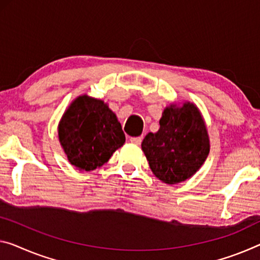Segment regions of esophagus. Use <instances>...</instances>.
<instances>
[{"label":"esophagus","mask_w":260,"mask_h":260,"mask_svg":"<svg viewBox=\"0 0 260 260\" xmlns=\"http://www.w3.org/2000/svg\"><path fill=\"white\" fill-rule=\"evenodd\" d=\"M130 142L135 144V145H139L142 143V137H131Z\"/></svg>","instance_id":"1"}]
</instances>
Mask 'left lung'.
<instances>
[{
    "label": "left lung",
    "mask_w": 260,
    "mask_h": 260,
    "mask_svg": "<svg viewBox=\"0 0 260 260\" xmlns=\"http://www.w3.org/2000/svg\"><path fill=\"white\" fill-rule=\"evenodd\" d=\"M160 127L147 134L142 149L159 180L174 185L195 174L209 153L205 121L193 103L171 106L162 113Z\"/></svg>",
    "instance_id": "left-lung-1"
}]
</instances>
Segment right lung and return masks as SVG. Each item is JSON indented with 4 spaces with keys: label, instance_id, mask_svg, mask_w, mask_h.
<instances>
[{
    "label": "right lung",
    "instance_id": "obj_1",
    "mask_svg": "<svg viewBox=\"0 0 260 260\" xmlns=\"http://www.w3.org/2000/svg\"><path fill=\"white\" fill-rule=\"evenodd\" d=\"M59 141L70 162L90 172L109 160L125 142L121 123L103 101L78 98L59 124Z\"/></svg>",
    "mask_w": 260,
    "mask_h": 260
}]
</instances>
